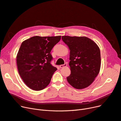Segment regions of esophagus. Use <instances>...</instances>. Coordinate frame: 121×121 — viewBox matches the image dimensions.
Masks as SVG:
<instances>
[{
  "label": "esophagus",
  "mask_w": 121,
  "mask_h": 121,
  "mask_svg": "<svg viewBox=\"0 0 121 121\" xmlns=\"http://www.w3.org/2000/svg\"><path fill=\"white\" fill-rule=\"evenodd\" d=\"M66 65H66V64H65L64 65H60V68H62V67L66 66Z\"/></svg>",
  "instance_id": "esophagus-1"
}]
</instances>
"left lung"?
<instances>
[{
    "label": "left lung",
    "mask_w": 121,
    "mask_h": 121,
    "mask_svg": "<svg viewBox=\"0 0 121 121\" xmlns=\"http://www.w3.org/2000/svg\"><path fill=\"white\" fill-rule=\"evenodd\" d=\"M61 38L70 50L69 65L71 73L67 77V81L77 89L87 87L100 71L101 56L99 47L86 37L64 36Z\"/></svg>",
    "instance_id": "8db88e82"
}]
</instances>
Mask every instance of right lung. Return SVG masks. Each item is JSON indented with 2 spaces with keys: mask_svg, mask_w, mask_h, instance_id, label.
<instances>
[{
  "mask_svg": "<svg viewBox=\"0 0 121 121\" xmlns=\"http://www.w3.org/2000/svg\"><path fill=\"white\" fill-rule=\"evenodd\" d=\"M61 36H34L23 41L16 56L19 74L30 89L39 91L49 84L57 70L51 64V51Z\"/></svg>",
  "mask_w": 121,
  "mask_h": 121,
  "instance_id": "add662e5",
  "label": "right lung"
}]
</instances>
